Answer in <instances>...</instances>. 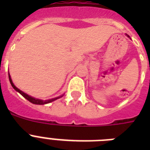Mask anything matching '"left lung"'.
Here are the masks:
<instances>
[{
    "instance_id": "8db88e82",
    "label": "left lung",
    "mask_w": 150,
    "mask_h": 150,
    "mask_svg": "<svg viewBox=\"0 0 150 150\" xmlns=\"http://www.w3.org/2000/svg\"><path fill=\"white\" fill-rule=\"evenodd\" d=\"M127 36H128V37H129V36H128V35H127Z\"/></svg>"
}]
</instances>
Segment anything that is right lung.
<instances>
[{
  "label": "right lung",
  "instance_id": "obj_1",
  "mask_svg": "<svg viewBox=\"0 0 150 150\" xmlns=\"http://www.w3.org/2000/svg\"><path fill=\"white\" fill-rule=\"evenodd\" d=\"M8 77H9V80H10V82H11V86L14 88V89H15L16 91L18 92V93H19L21 95H22L23 97H25V98L26 99V100H28L29 101V102H31L32 103H34V104H39V105H43V104H46V103H49L50 102H53V101H54V100H56L57 99H59L60 97H61V96H58V97H56V98H54V99H51V100H39V99H36L34 98V97H33V96H29L28 94L25 93H23V92L22 91V90H20L19 89H18L17 87L15 86V85H14V83L12 82V80H11V76H10V74H8Z\"/></svg>",
  "mask_w": 150,
  "mask_h": 150
}]
</instances>
